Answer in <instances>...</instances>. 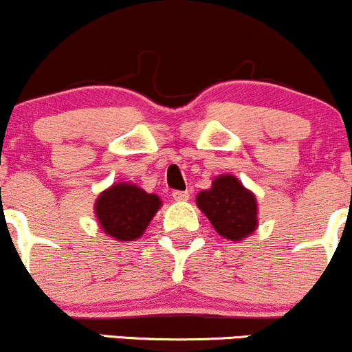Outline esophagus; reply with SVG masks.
Returning a JSON list of instances; mask_svg holds the SVG:
<instances>
[{"label":"esophagus","mask_w":352,"mask_h":352,"mask_svg":"<svg viewBox=\"0 0 352 352\" xmlns=\"http://www.w3.org/2000/svg\"><path fill=\"white\" fill-rule=\"evenodd\" d=\"M173 198H175L176 201H186V199H190V192L175 190L173 191Z\"/></svg>","instance_id":"esophagus-1"}]
</instances>
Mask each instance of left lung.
Returning <instances> with one entry per match:
<instances>
[{
  "label": "left lung",
  "mask_w": 352,
  "mask_h": 352,
  "mask_svg": "<svg viewBox=\"0 0 352 352\" xmlns=\"http://www.w3.org/2000/svg\"><path fill=\"white\" fill-rule=\"evenodd\" d=\"M199 210L221 236L241 240L256 228V201L235 176H220L196 198Z\"/></svg>",
  "instance_id": "8db88e82"
}]
</instances>
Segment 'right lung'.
<instances>
[{
	"mask_svg": "<svg viewBox=\"0 0 352 352\" xmlns=\"http://www.w3.org/2000/svg\"><path fill=\"white\" fill-rule=\"evenodd\" d=\"M160 206L156 195L134 184H114L99 196L96 213L107 235L129 241L144 233Z\"/></svg>",
	"mask_w": 352,
	"mask_h": 352,
	"instance_id": "add662e5",
	"label": "right lung"
}]
</instances>
